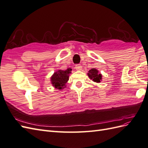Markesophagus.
I'll use <instances>...</instances> for the list:
<instances>
[{"label":"esophagus","mask_w":148,"mask_h":148,"mask_svg":"<svg viewBox=\"0 0 148 148\" xmlns=\"http://www.w3.org/2000/svg\"><path fill=\"white\" fill-rule=\"evenodd\" d=\"M82 65H80V64H77L75 65V69H76L77 70H82Z\"/></svg>","instance_id":"1"}]
</instances>
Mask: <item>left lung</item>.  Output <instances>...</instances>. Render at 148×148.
<instances>
[{
  "label": "left lung",
  "instance_id": "left-lung-1",
  "mask_svg": "<svg viewBox=\"0 0 148 148\" xmlns=\"http://www.w3.org/2000/svg\"><path fill=\"white\" fill-rule=\"evenodd\" d=\"M88 75L89 78L92 79L93 81L95 82L99 83L102 80V75L98 73V70H97L95 68H92L91 70L88 71Z\"/></svg>",
  "mask_w": 148,
  "mask_h": 148
}]
</instances>
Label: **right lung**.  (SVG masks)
<instances>
[{"label": "right lung", "mask_w": 148, "mask_h": 148, "mask_svg": "<svg viewBox=\"0 0 148 148\" xmlns=\"http://www.w3.org/2000/svg\"><path fill=\"white\" fill-rule=\"evenodd\" d=\"M71 73V68H68L66 70H58L55 72L51 78V84L53 86L59 90L64 88V86H65Z\"/></svg>", "instance_id": "add662e5"}]
</instances>
